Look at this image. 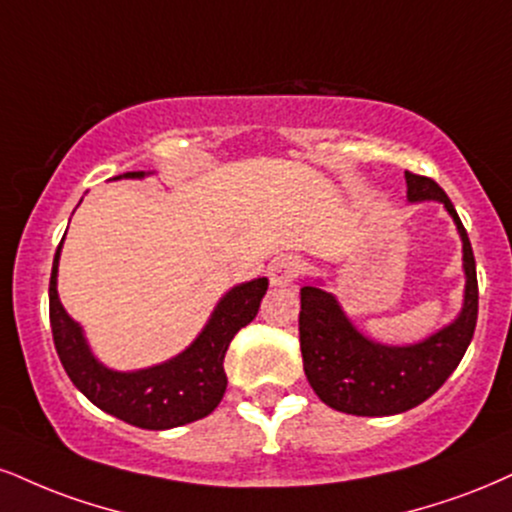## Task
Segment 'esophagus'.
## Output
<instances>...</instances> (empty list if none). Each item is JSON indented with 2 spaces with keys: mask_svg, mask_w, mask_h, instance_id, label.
Masks as SVG:
<instances>
[{
  "mask_svg": "<svg viewBox=\"0 0 512 512\" xmlns=\"http://www.w3.org/2000/svg\"><path fill=\"white\" fill-rule=\"evenodd\" d=\"M303 269L305 264L300 257L283 255L279 260H274L272 267H269V281H272V286H288V283H293L300 274H303Z\"/></svg>",
  "mask_w": 512,
  "mask_h": 512,
  "instance_id": "obj_1",
  "label": "esophagus"
}]
</instances>
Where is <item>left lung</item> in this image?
I'll use <instances>...</instances> for the list:
<instances>
[{
  "label": "left lung",
  "instance_id": "8db88e82",
  "mask_svg": "<svg viewBox=\"0 0 512 512\" xmlns=\"http://www.w3.org/2000/svg\"><path fill=\"white\" fill-rule=\"evenodd\" d=\"M405 181L410 202L439 200L458 226L467 276L465 305L453 324L427 341L389 348L362 336L343 315L334 295L317 286L300 288L298 326L305 377L329 408L348 415H398L424 403L460 365L477 326V267L463 221L432 178L405 171Z\"/></svg>",
  "mask_w": 512,
  "mask_h": 512
}]
</instances>
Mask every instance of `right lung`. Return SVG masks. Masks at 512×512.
<instances>
[{
    "mask_svg": "<svg viewBox=\"0 0 512 512\" xmlns=\"http://www.w3.org/2000/svg\"><path fill=\"white\" fill-rule=\"evenodd\" d=\"M126 176L145 174L133 171ZM59 250L61 243L49 276V324L61 365L76 389L100 410L140 429L181 427L217 408L226 391V350L233 336L255 319L269 281L255 279L231 288L193 346L174 360L140 372H114L92 357L80 326L59 303Z\"/></svg>",
    "mask_w": 512,
    "mask_h": 512,
    "instance_id": "add662e5",
    "label": "right lung"
}]
</instances>
